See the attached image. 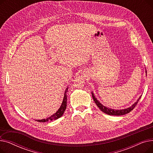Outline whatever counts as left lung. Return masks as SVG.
Returning a JSON list of instances; mask_svg holds the SVG:
<instances>
[{
  "mask_svg": "<svg viewBox=\"0 0 153 153\" xmlns=\"http://www.w3.org/2000/svg\"><path fill=\"white\" fill-rule=\"evenodd\" d=\"M92 96L93 97V99L95 102V103H96V105H97V107L100 109L101 111H102L103 113H105L107 115H115V116H120V115H125L126 114H128L129 112H130L131 110H133V109L136 107V105H137V103L139 101V100L140 99V98L141 97V95L138 98V99L136 100V102L135 103H134L133 105L126 108L125 109H120V110H115V109H111L110 108H108L107 107H105L102 104L97 100V99L95 97V95L94 94V93L92 92Z\"/></svg>",
  "mask_w": 153,
  "mask_h": 153,
  "instance_id": "obj_1",
  "label": "left lung"
}]
</instances>
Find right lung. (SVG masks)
<instances>
[{
	"mask_svg": "<svg viewBox=\"0 0 153 153\" xmlns=\"http://www.w3.org/2000/svg\"><path fill=\"white\" fill-rule=\"evenodd\" d=\"M68 87L66 88L65 92H64V98H63L62 104H61V107H59V108L58 110V111L50 117H48L46 119L36 120V121L39 122H48V121H52V120H56V119L60 118L61 117H62L63 114H64V111H65V110L66 108V106H67V94H66V92H68Z\"/></svg>",
	"mask_w": 153,
	"mask_h": 153,
	"instance_id": "add662e5",
	"label": "right lung"
}]
</instances>
